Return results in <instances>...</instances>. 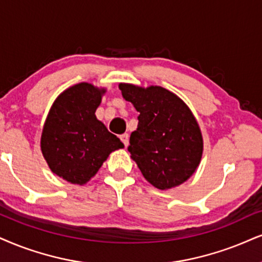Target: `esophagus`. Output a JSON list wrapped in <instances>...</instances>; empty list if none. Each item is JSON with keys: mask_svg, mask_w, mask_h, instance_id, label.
Here are the masks:
<instances>
[{"mask_svg": "<svg viewBox=\"0 0 262 262\" xmlns=\"http://www.w3.org/2000/svg\"><path fill=\"white\" fill-rule=\"evenodd\" d=\"M120 140H121L122 143H124V146H125V147H127V144H128V135H127V134L121 135V136H120Z\"/></svg>", "mask_w": 262, "mask_h": 262, "instance_id": "34e87169", "label": "esophagus"}]
</instances>
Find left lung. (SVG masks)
<instances>
[{
  "instance_id": "8db88e82",
  "label": "left lung",
  "mask_w": 262,
  "mask_h": 262,
  "mask_svg": "<svg viewBox=\"0 0 262 262\" xmlns=\"http://www.w3.org/2000/svg\"><path fill=\"white\" fill-rule=\"evenodd\" d=\"M119 87L140 113L127 150L142 175L159 189L185 182L203 154L202 134L192 112L182 99L160 86L142 89L120 83Z\"/></svg>"
}]
</instances>
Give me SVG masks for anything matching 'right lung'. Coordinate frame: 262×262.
Segmentation results:
<instances>
[{
  "mask_svg": "<svg viewBox=\"0 0 262 262\" xmlns=\"http://www.w3.org/2000/svg\"><path fill=\"white\" fill-rule=\"evenodd\" d=\"M104 90L82 82L58 96L45 122L41 150L56 175L75 185L93 177L113 150L124 147L97 120Z\"/></svg>",
  "mask_w": 262,
  "mask_h": 262,
  "instance_id": "obj_1",
  "label": "right lung"
}]
</instances>
